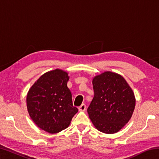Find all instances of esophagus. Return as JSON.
<instances>
[{"label":"esophagus","instance_id":"1","mask_svg":"<svg viewBox=\"0 0 159 159\" xmlns=\"http://www.w3.org/2000/svg\"><path fill=\"white\" fill-rule=\"evenodd\" d=\"M85 109H86V105L85 104H82L79 107V110L80 111H85Z\"/></svg>","mask_w":159,"mask_h":159}]
</instances>
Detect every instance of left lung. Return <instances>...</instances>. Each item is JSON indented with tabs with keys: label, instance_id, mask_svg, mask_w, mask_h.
<instances>
[{
	"label": "left lung",
	"instance_id": "left-lung-1",
	"mask_svg": "<svg viewBox=\"0 0 159 159\" xmlns=\"http://www.w3.org/2000/svg\"><path fill=\"white\" fill-rule=\"evenodd\" d=\"M94 98L88 108L91 121L99 131H119L133 115L135 98L124 78L105 71L93 79Z\"/></svg>",
	"mask_w": 159,
	"mask_h": 159
}]
</instances>
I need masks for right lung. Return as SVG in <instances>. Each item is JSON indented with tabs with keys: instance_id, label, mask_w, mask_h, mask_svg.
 <instances>
[{
	"instance_id": "right-lung-1",
	"label": "right lung",
	"mask_w": 159,
	"mask_h": 159,
	"mask_svg": "<svg viewBox=\"0 0 159 159\" xmlns=\"http://www.w3.org/2000/svg\"><path fill=\"white\" fill-rule=\"evenodd\" d=\"M69 79L68 74L63 70L46 72L34 83L26 96V106L32 120L49 133H57L68 128L78 112L67 87Z\"/></svg>"
}]
</instances>
